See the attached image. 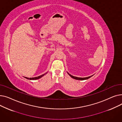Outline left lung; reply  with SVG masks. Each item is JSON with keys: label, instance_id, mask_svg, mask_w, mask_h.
Wrapping results in <instances>:
<instances>
[{"label": "left lung", "instance_id": "8db88e82", "mask_svg": "<svg viewBox=\"0 0 122 122\" xmlns=\"http://www.w3.org/2000/svg\"><path fill=\"white\" fill-rule=\"evenodd\" d=\"M67 73L68 74V75L71 76V78H72L73 79H74L75 80H87L88 79L90 78L91 77H92V76H93V75L91 76H88V77H86V78H79V77H76V76H74L71 75H70L69 73L67 72Z\"/></svg>", "mask_w": 122, "mask_h": 122}]
</instances>
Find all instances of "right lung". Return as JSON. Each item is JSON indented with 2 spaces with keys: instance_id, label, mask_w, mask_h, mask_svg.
I'll list each match as a JSON object with an SVG mask.
<instances>
[{
  "instance_id": "obj_1",
  "label": "right lung",
  "mask_w": 122,
  "mask_h": 122,
  "mask_svg": "<svg viewBox=\"0 0 122 122\" xmlns=\"http://www.w3.org/2000/svg\"><path fill=\"white\" fill-rule=\"evenodd\" d=\"M47 73V72L44 74H43V75H41L40 76H36V77H34V78H27V77H24V78L28 79V80H38V79H39L42 78L43 76H44Z\"/></svg>"
}]
</instances>
